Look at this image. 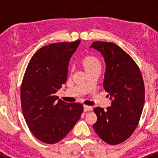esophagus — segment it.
<instances>
[{"label":"esophagus","instance_id":"1","mask_svg":"<svg viewBox=\"0 0 158 158\" xmlns=\"http://www.w3.org/2000/svg\"><path fill=\"white\" fill-rule=\"evenodd\" d=\"M83 109H84V111H91V110L93 109L91 106H87V105H84L83 106Z\"/></svg>","mask_w":158,"mask_h":158}]
</instances>
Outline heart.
I'll use <instances>...</instances> for the list:
<instances>
[{
  "mask_svg": "<svg viewBox=\"0 0 158 158\" xmlns=\"http://www.w3.org/2000/svg\"><path fill=\"white\" fill-rule=\"evenodd\" d=\"M82 64L86 71L96 68H101V66L100 60L94 56H86L82 60Z\"/></svg>",
  "mask_w": 158,
  "mask_h": 158,
  "instance_id": "1",
  "label": "heart"
}]
</instances>
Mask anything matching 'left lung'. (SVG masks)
<instances>
[{
	"label": "left lung",
	"mask_w": 158,
	"mask_h": 158,
	"mask_svg": "<svg viewBox=\"0 0 158 158\" xmlns=\"http://www.w3.org/2000/svg\"><path fill=\"white\" fill-rule=\"evenodd\" d=\"M90 47L104 58L103 85L111 100L106 111L95 108L97 121L93 127L107 144H120L132 135L139 122L144 103L143 78L136 62L118 45L98 41Z\"/></svg>",
	"instance_id": "left-lung-1"
}]
</instances>
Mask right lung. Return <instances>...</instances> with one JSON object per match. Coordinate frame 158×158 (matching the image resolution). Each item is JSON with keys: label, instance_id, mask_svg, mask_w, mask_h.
<instances>
[{"label": "right lung", "instance_id": "1", "mask_svg": "<svg viewBox=\"0 0 158 158\" xmlns=\"http://www.w3.org/2000/svg\"><path fill=\"white\" fill-rule=\"evenodd\" d=\"M80 43L77 40L42 47L30 60L23 75V117L34 137L44 143L55 144L63 139L83 111L81 103H68L55 95L66 83L69 61Z\"/></svg>", "mask_w": 158, "mask_h": 158}]
</instances>
